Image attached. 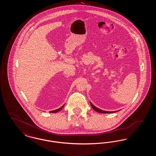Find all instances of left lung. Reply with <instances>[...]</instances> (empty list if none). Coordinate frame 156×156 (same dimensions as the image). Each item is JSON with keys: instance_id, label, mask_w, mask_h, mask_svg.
Masks as SVG:
<instances>
[{"instance_id": "left-lung-1", "label": "left lung", "mask_w": 156, "mask_h": 156, "mask_svg": "<svg viewBox=\"0 0 156 156\" xmlns=\"http://www.w3.org/2000/svg\"><path fill=\"white\" fill-rule=\"evenodd\" d=\"M90 105H91L92 108L94 109V110H95V111L98 112H99V113H113V112H116V111H102V110H101V109H98V108H97V107H96V106H94L93 104H92L91 102H90Z\"/></svg>"}]
</instances>
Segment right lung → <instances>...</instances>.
Instances as JSON below:
<instances>
[{"instance_id":"obj_1","label":"right lung","mask_w":156,"mask_h":156,"mask_svg":"<svg viewBox=\"0 0 156 156\" xmlns=\"http://www.w3.org/2000/svg\"><path fill=\"white\" fill-rule=\"evenodd\" d=\"M64 105H63L62 106H61V108H59V109H56V110H54V111H51L50 112H51V113H56V112H57L59 111H61V110L62 109V108L64 107Z\"/></svg>"}]
</instances>
